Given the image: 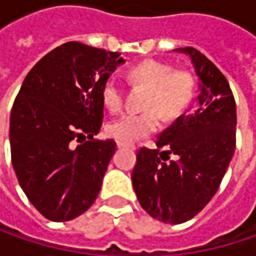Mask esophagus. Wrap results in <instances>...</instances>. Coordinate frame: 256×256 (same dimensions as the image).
<instances>
[{"mask_svg":"<svg viewBox=\"0 0 256 256\" xmlns=\"http://www.w3.org/2000/svg\"><path fill=\"white\" fill-rule=\"evenodd\" d=\"M117 146H118V148H130V150H136V145H134V144H126V142H120V140H117Z\"/></svg>","mask_w":256,"mask_h":256,"instance_id":"34e87169","label":"esophagus"}]
</instances>
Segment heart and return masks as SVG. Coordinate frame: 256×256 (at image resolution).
<instances>
[{"label": "heart", "mask_w": 256, "mask_h": 256, "mask_svg": "<svg viewBox=\"0 0 256 256\" xmlns=\"http://www.w3.org/2000/svg\"><path fill=\"white\" fill-rule=\"evenodd\" d=\"M128 81L134 86L148 87L144 102L146 111L128 112L112 120L106 132L120 142L132 144L152 132L164 120L179 117L196 98V78L186 70H175L164 60L146 59L133 65L128 72ZM102 100L110 111H118L124 102V88L116 77L105 80L102 86Z\"/></svg>", "instance_id": "obj_1"}]
</instances>
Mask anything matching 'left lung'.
Listing matches in <instances>:
<instances>
[{
    "label": "left lung",
    "instance_id": "obj_1",
    "mask_svg": "<svg viewBox=\"0 0 256 256\" xmlns=\"http://www.w3.org/2000/svg\"><path fill=\"white\" fill-rule=\"evenodd\" d=\"M175 52L192 60L202 81L198 105L157 136V150L139 148L132 172L142 209L164 224H182L210 202L236 150V102L227 78L197 48Z\"/></svg>",
    "mask_w": 256,
    "mask_h": 256
}]
</instances>
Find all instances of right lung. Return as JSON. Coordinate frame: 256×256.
<instances>
[{"label": "right lung", "instance_id": "1", "mask_svg": "<svg viewBox=\"0 0 256 256\" xmlns=\"http://www.w3.org/2000/svg\"><path fill=\"white\" fill-rule=\"evenodd\" d=\"M123 62L117 52L65 42L35 64L14 99L12 163L26 197L50 221L77 218L100 191L117 145L93 136L104 120L102 86Z\"/></svg>", "mask_w": 256, "mask_h": 256}]
</instances>
